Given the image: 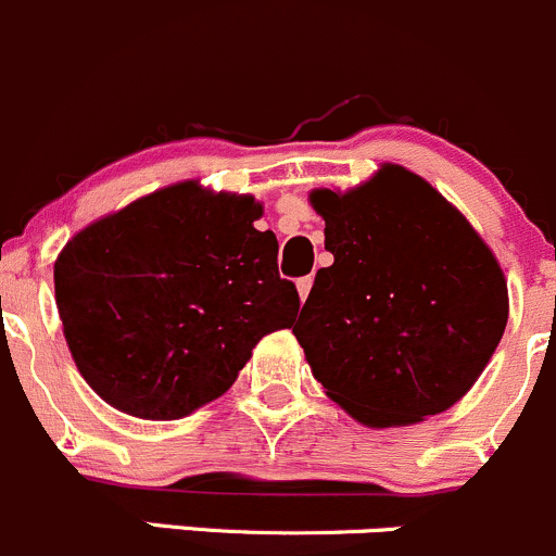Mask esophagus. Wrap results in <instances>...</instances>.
<instances>
[{"label":"esophagus","instance_id":"obj_1","mask_svg":"<svg viewBox=\"0 0 556 556\" xmlns=\"http://www.w3.org/2000/svg\"><path fill=\"white\" fill-rule=\"evenodd\" d=\"M311 289H313V278H311V276H305V278L296 280V291H300V300H302V302L307 300V294H311Z\"/></svg>","mask_w":556,"mask_h":556}]
</instances>
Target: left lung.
<instances>
[{"instance_id":"left-lung-1","label":"left lung","mask_w":556,"mask_h":556,"mask_svg":"<svg viewBox=\"0 0 556 556\" xmlns=\"http://www.w3.org/2000/svg\"><path fill=\"white\" fill-rule=\"evenodd\" d=\"M334 265L294 324L313 377L353 420L412 426L479 380L508 320L490 245L426 179L386 163L348 192L313 190Z\"/></svg>"}]
</instances>
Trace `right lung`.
<instances>
[{"instance_id":"1","label":"right lung","mask_w":556,"mask_h":556,"mask_svg":"<svg viewBox=\"0 0 556 556\" xmlns=\"http://www.w3.org/2000/svg\"><path fill=\"white\" fill-rule=\"evenodd\" d=\"M251 194L179 181L79 230L55 260L66 345L125 415L179 420L236 382L256 342L300 311Z\"/></svg>"}]
</instances>
